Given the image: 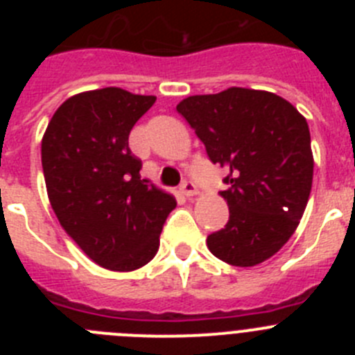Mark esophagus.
<instances>
[{"label": "esophagus", "instance_id": "1", "mask_svg": "<svg viewBox=\"0 0 355 355\" xmlns=\"http://www.w3.org/2000/svg\"><path fill=\"white\" fill-rule=\"evenodd\" d=\"M180 190L184 197H192L197 193V187L192 183V181H183L180 187Z\"/></svg>", "mask_w": 355, "mask_h": 355}]
</instances>
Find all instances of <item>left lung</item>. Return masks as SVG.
<instances>
[{
	"mask_svg": "<svg viewBox=\"0 0 355 355\" xmlns=\"http://www.w3.org/2000/svg\"><path fill=\"white\" fill-rule=\"evenodd\" d=\"M229 172V220L206 240L213 256L233 266L272 258L295 233L313 184L311 135L291 103L265 90L231 87L190 96L175 106Z\"/></svg>",
	"mask_w": 355,
	"mask_h": 355,
	"instance_id": "left-lung-1",
	"label": "left lung"
}]
</instances>
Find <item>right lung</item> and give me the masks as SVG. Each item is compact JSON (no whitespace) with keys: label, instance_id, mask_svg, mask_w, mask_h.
<instances>
[{"label":"right lung","instance_id":"obj_1","mask_svg":"<svg viewBox=\"0 0 355 355\" xmlns=\"http://www.w3.org/2000/svg\"><path fill=\"white\" fill-rule=\"evenodd\" d=\"M155 96L117 87L69 97L42 137L48 197L65 233L94 263L131 272L147 265L175 199L140 178L130 131Z\"/></svg>","mask_w":355,"mask_h":355}]
</instances>
